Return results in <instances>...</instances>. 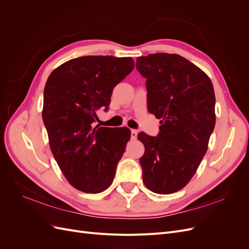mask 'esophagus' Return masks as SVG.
I'll return each mask as SVG.
<instances>
[{
  "instance_id": "obj_1",
  "label": "esophagus",
  "mask_w": 249,
  "mask_h": 249,
  "mask_svg": "<svg viewBox=\"0 0 249 249\" xmlns=\"http://www.w3.org/2000/svg\"><path fill=\"white\" fill-rule=\"evenodd\" d=\"M137 135H138V132L136 131V130H132L131 131V138L133 139V140H135L137 138Z\"/></svg>"
}]
</instances>
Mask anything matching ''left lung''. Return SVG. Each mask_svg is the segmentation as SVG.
I'll use <instances>...</instances> for the list:
<instances>
[{
	"instance_id": "obj_1",
	"label": "left lung",
	"mask_w": 249,
	"mask_h": 249,
	"mask_svg": "<svg viewBox=\"0 0 249 249\" xmlns=\"http://www.w3.org/2000/svg\"><path fill=\"white\" fill-rule=\"evenodd\" d=\"M136 67L146 78L148 112L161 119L157 137L138 135L145 147L142 179L150 191L170 194L190 182L208 150L216 122L213 84L177 54L138 57Z\"/></svg>"
}]
</instances>
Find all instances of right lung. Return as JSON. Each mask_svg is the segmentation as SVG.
I'll return each instance as SVG.
<instances>
[{
  "label": "right lung",
  "instance_id": "add662e5",
  "mask_svg": "<svg viewBox=\"0 0 249 249\" xmlns=\"http://www.w3.org/2000/svg\"><path fill=\"white\" fill-rule=\"evenodd\" d=\"M133 70L131 57L84 56L58 66L48 78L42 119L50 147L66 179L80 191L100 193L113 182L131 131L92 124Z\"/></svg>",
  "mask_w": 249,
  "mask_h": 249
}]
</instances>
